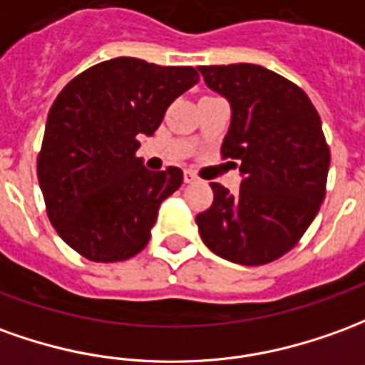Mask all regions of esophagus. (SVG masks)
<instances>
[{
	"label": "esophagus",
	"instance_id": "esophagus-1",
	"mask_svg": "<svg viewBox=\"0 0 365 365\" xmlns=\"http://www.w3.org/2000/svg\"><path fill=\"white\" fill-rule=\"evenodd\" d=\"M183 182H185V183L197 182V175H195V174H193V172H190V170H187V172H183Z\"/></svg>",
	"mask_w": 365,
	"mask_h": 365
}]
</instances>
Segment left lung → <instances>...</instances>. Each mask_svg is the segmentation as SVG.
Instances as JSON below:
<instances>
[{
	"label": "left lung",
	"instance_id": "left-lung-1",
	"mask_svg": "<svg viewBox=\"0 0 365 365\" xmlns=\"http://www.w3.org/2000/svg\"><path fill=\"white\" fill-rule=\"evenodd\" d=\"M205 85L231 104L221 156L243 175L235 195L211 183L213 203L195 217L221 259L259 267L300 241L326 195L330 148L307 93L261 65L200 67Z\"/></svg>",
	"mask_w": 365,
	"mask_h": 365
}]
</instances>
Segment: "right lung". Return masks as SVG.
<instances>
[{
	"label": "right lung",
	"instance_id": "add662e5",
	"mask_svg": "<svg viewBox=\"0 0 365 365\" xmlns=\"http://www.w3.org/2000/svg\"><path fill=\"white\" fill-rule=\"evenodd\" d=\"M193 67L118 57L86 68L51 106L37 178L61 239L94 262L126 261L150 241L158 209L183 182L180 168L150 172L136 158L168 106L197 85Z\"/></svg>",
	"mask_w": 365,
	"mask_h": 365
}]
</instances>
